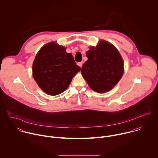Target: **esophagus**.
Masks as SVG:
<instances>
[{"label":"esophagus","instance_id":"obj_1","mask_svg":"<svg viewBox=\"0 0 158 158\" xmlns=\"http://www.w3.org/2000/svg\"><path fill=\"white\" fill-rule=\"evenodd\" d=\"M77 65H78L79 67H82V62H78V63H77Z\"/></svg>","mask_w":158,"mask_h":158}]
</instances>
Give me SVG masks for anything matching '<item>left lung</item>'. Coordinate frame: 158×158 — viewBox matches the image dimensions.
<instances>
[{"instance_id":"1","label":"left lung","mask_w":158,"mask_h":158,"mask_svg":"<svg viewBox=\"0 0 158 158\" xmlns=\"http://www.w3.org/2000/svg\"><path fill=\"white\" fill-rule=\"evenodd\" d=\"M88 59L82 65L81 73L88 85L94 91L104 93L113 88L124 73L123 60L117 49L101 40L96 47L86 52Z\"/></svg>"}]
</instances>
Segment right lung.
I'll use <instances>...</instances> for the list:
<instances>
[{
	"label": "right lung",
	"mask_w": 158,
	"mask_h": 158,
	"mask_svg": "<svg viewBox=\"0 0 158 158\" xmlns=\"http://www.w3.org/2000/svg\"><path fill=\"white\" fill-rule=\"evenodd\" d=\"M80 71L73 55L54 42L40 49L32 65L34 80L43 91L52 96L63 93Z\"/></svg>",
	"instance_id": "obj_1"
}]
</instances>
